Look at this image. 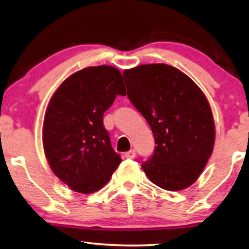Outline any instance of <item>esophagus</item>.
<instances>
[{"label": "esophagus", "instance_id": "1", "mask_svg": "<svg viewBox=\"0 0 249 249\" xmlns=\"http://www.w3.org/2000/svg\"><path fill=\"white\" fill-rule=\"evenodd\" d=\"M125 157L131 158V159L134 158L135 157V150H134V149H132V150L125 152Z\"/></svg>", "mask_w": 249, "mask_h": 249}]
</instances>
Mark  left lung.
Masks as SVG:
<instances>
[{
	"label": "left lung",
	"mask_w": 249,
	"mask_h": 249,
	"mask_svg": "<svg viewBox=\"0 0 249 249\" xmlns=\"http://www.w3.org/2000/svg\"><path fill=\"white\" fill-rule=\"evenodd\" d=\"M123 75L127 97L150 125L157 144L142 170L165 190L190 187L206 166L215 141L213 114L203 91L170 65H141Z\"/></svg>",
	"instance_id": "left-lung-1"
}]
</instances>
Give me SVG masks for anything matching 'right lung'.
Segmentation results:
<instances>
[{"instance_id": "obj_1", "label": "right lung", "mask_w": 249, "mask_h": 249, "mask_svg": "<svg viewBox=\"0 0 249 249\" xmlns=\"http://www.w3.org/2000/svg\"><path fill=\"white\" fill-rule=\"evenodd\" d=\"M116 95H126L121 71L111 66H95L66 78L46 108V159L53 173L76 192L98 191L121 164L104 126V112Z\"/></svg>"}]
</instances>
